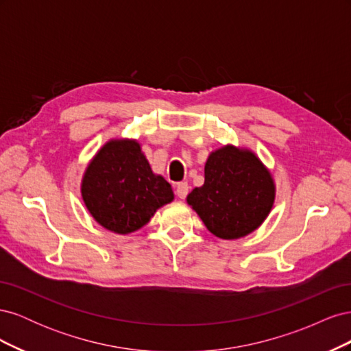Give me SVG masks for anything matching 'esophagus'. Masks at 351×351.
<instances>
[{"instance_id":"obj_1","label":"esophagus","mask_w":351,"mask_h":351,"mask_svg":"<svg viewBox=\"0 0 351 351\" xmlns=\"http://www.w3.org/2000/svg\"><path fill=\"white\" fill-rule=\"evenodd\" d=\"M176 193H177V196L180 199H184L187 196V193H189V184L186 182L178 183L177 187H176Z\"/></svg>"}]
</instances>
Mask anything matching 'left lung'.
<instances>
[{
	"label": "left lung",
	"instance_id": "1",
	"mask_svg": "<svg viewBox=\"0 0 351 351\" xmlns=\"http://www.w3.org/2000/svg\"><path fill=\"white\" fill-rule=\"evenodd\" d=\"M275 184L261 159L247 149L222 146L205 164V183L187 204L212 234L232 240L250 234L272 209Z\"/></svg>",
	"mask_w": 351,
	"mask_h": 351
}]
</instances>
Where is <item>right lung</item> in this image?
<instances>
[{"label": "right lung", "instance_id": "obj_1", "mask_svg": "<svg viewBox=\"0 0 351 351\" xmlns=\"http://www.w3.org/2000/svg\"><path fill=\"white\" fill-rule=\"evenodd\" d=\"M82 197L98 224L129 234L147 224L174 193L162 176L152 173L139 143L117 139L105 143L88 165Z\"/></svg>", "mask_w": 351, "mask_h": 351}]
</instances>
